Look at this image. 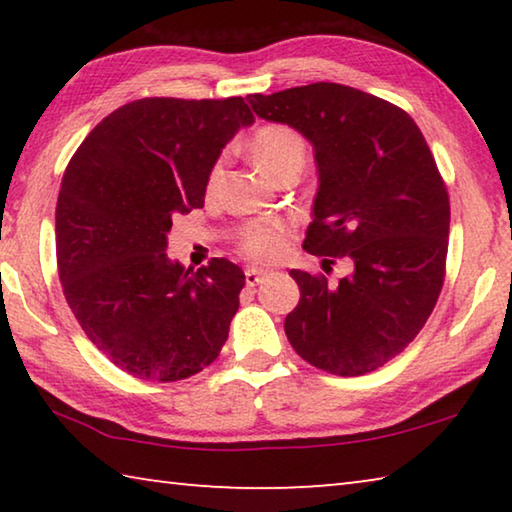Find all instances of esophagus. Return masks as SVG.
Segmentation results:
<instances>
[{
	"mask_svg": "<svg viewBox=\"0 0 512 512\" xmlns=\"http://www.w3.org/2000/svg\"><path fill=\"white\" fill-rule=\"evenodd\" d=\"M266 275H268V271H264V268H257V266L246 268V284L248 287H255V284L266 280Z\"/></svg>",
	"mask_w": 512,
	"mask_h": 512,
	"instance_id": "obj_1",
	"label": "esophagus"
}]
</instances>
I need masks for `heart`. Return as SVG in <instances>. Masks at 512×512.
I'll list each match as a JSON object with an SVG mask.
<instances>
[{
	"label": "heart",
	"mask_w": 512,
	"mask_h": 512,
	"mask_svg": "<svg viewBox=\"0 0 512 512\" xmlns=\"http://www.w3.org/2000/svg\"><path fill=\"white\" fill-rule=\"evenodd\" d=\"M250 158L255 167L268 176L277 180L282 173L298 171L305 167L307 160V142L298 131L282 124H268L257 128L255 135L250 137ZM223 178V160H216L210 171H207L205 192L214 194ZM284 244H287V232L280 223H255L248 225L241 235V250L257 262H271L280 257Z\"/></svg>",
	"instance_id": "1"
}]
</instances>
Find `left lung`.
<instances>
[{
	"mask_svg": "<svg viewBox=\"0 0 512 512\" xmlns=\"http://www.w3.org/2000/svg\"><path fill=\"white\" fill-rule=\"evenodd\" d=\"M248 103L314 146L318 189L302 248L352 262L336 287L291 268L300 302L284 318L287 339L332 375L377 370L418 336L443 289L449 196L436 160L402 108L348 85L311 83Z\"/></svg>",
	"mask_w": 512,
	"mask_h": 512,
	"instance_id": "left-lung-1",
	"label": "left lung"
}]
</instances>
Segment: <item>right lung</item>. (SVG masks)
I'll use <instances>...</instances> for the list:
<instances>
[{"label":"right lung","instance_id":"1","mask_svg":"<svg viewBox=\"0 0 512 512\" xmlns=\"http://www.w3.org/2000/svg\"><path fill=\"white\" fill-rule=\"evenodd\" d=\"M255 121L241 97L137 99L94 126L56 205L65 300L88 339L128 375L178 381L219 357L246 275L214 257L169 259L173 216L205 203L207 171Z\"/></svg>","mask_w":512,"mask_h":512}]
</instances>
